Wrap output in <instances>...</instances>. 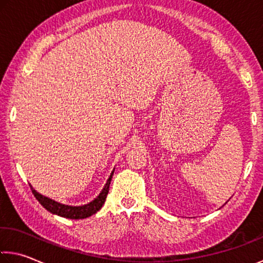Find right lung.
<instances>
[{"instance_id": "right-lung-1", "label": "right lung", "mask_w": 263, "mask_h": 263, "mask_svg": "<svg viewBox=\"0 0 263 263\" xmlns=\"http://www.w3.org/2000/svg\"><path fill=\"white\" fill-rule=\"evenodd\" d=\"M114 172L115 170L111 172L106 184L104 185L103 190L101 191V193H99L97 197L92 200V201L87 202L85 205H82V206H70V205H64V203L57 202L55 200L50 199L48 197H45V195H42L41 193H39V192H37L31 185L30 187H31L32 194L35 195V198L39 200L41 205L43 206L45 210L49 211L50 213L63 216V218H68V219H74V220L85 219V218H89L91 215H93L95 213H97V212L101 210L102 206L104 205L106 195L109 193L111 179H112V176H114Z\"/></svg>"}]
</instances>
